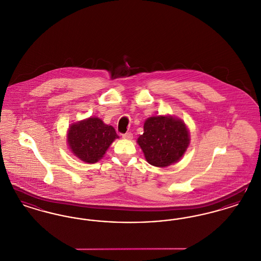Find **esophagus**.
Segmentation results:
<instances>
[{"label": "esophagus", "instance_id": "esophagus-1", "mask_svg": "<svg viewBox=\"0 0 261 261\" xmlns=\"http://www.w3.org/2000/svg\"><path fill=\"white\" fill-rule=\"evenodd\" d=\"M122 137L124 138V139H128V140H131L132 138H133V134L131 133V132H128V133H125L122 135Z\"/></svg>", "mask_w": 261, "mask_h": 261}]
</instances>
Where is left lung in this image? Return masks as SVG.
<instances>
[{"mask_svg": "<svg viewBox=\"0 0 261 261\" xmlns=\"http://www.w3.org/2000/svg\"><path fill=\"white\" fill-rule=\"evenodd\" d=\"M137 142L149 164L165 167L183 156L189 146L190 137L182 120L159 115L146 120L144 133Z\"/></svg>", "mask_w": 261, "mask_h": 261, "instance_id": "8db88e82", "label": "left lung"}]
</instances>
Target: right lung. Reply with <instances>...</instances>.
Returning <instances> with one entry per match:
<instances>
[{"label": "right lung", "mask_w": 261, "mask_h": 261, "mask_svg": "<svg viewBox=\"0 0 261 261\" xmlns=\"http://www.w3.org/2000/svg\"><path fill=\"white\" fill-rule=\"evenodd\" d=\"M116 138L118 136L112 126L105 124L98 117H90L70 126L67 142L71 151L81 161L95 163L103 156Z\"/></svg>", "instance_id": "right-lung-1"}]
</instances>
